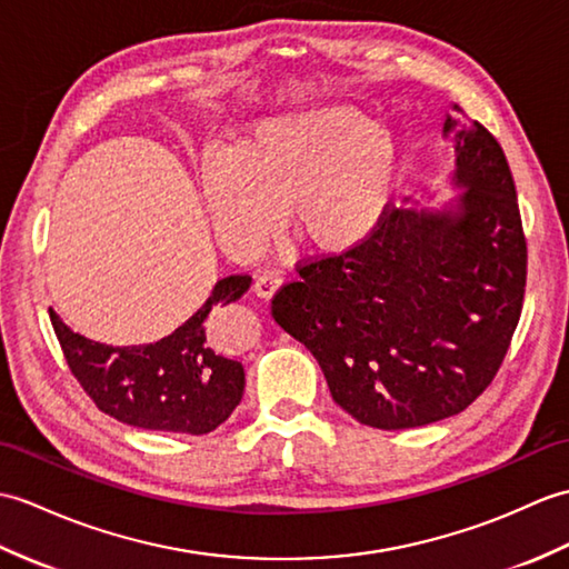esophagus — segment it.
I'll list each match as a JSON object with an SVG mask.
<instances>
[{
  "label": "esophagus",
  "instance_id": "obj_1",
  "mask_svg": "<svg viewBox=\"0 0 569 569\" xmlns=\"http://www.w3.org/2000/svg\"><path fill=\"white\" fill-rule=\"evenodd\" d=\"M281 286H283V276L279 271H263L254 283V293L263 300H271L276 293H279Z\"/></svg>",
  "mask_w": 569,
  "mask_h": 569
}]
</instances>
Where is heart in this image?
<instances>
[{"instance_id": "b5f03b06", "label": "heart", "mask_w": 569, "mask_h": 569, "mask_svg": "<svg viewBox=\"0 0 569 569\" xmlns=\"http://www.w3.org/2000/svg\"><path fill=\"white\" fill-rule=\"evenodd\" d=\"M405 144L341 103L263 118L230 154L208 160L201 193L228 252L249 257L286 218L306 252L339 257L382 228L400 191Z\"/></svg>"}]
</instances>
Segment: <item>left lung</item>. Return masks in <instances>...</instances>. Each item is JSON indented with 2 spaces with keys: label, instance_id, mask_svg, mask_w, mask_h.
<instances>
[{
  "label": "left lung",
  "instance_id": "obj_1",
  "mask_svg": "<svg viewBox=\"0 0 569 569\" xmlns=\"http://www.w3.org/2000/svg\"><path fill=\"white\" fill-rule=\"evenodd\" d=\"M441 208L400 206L353 252L300 267L271 315L320 363L335 402L376 429L453 417L490 386L519 325L526 240L499 142L460 106Z\"/></svg>",
  "mask_w": 569,
  "mask_h": 569
}]
</instances>
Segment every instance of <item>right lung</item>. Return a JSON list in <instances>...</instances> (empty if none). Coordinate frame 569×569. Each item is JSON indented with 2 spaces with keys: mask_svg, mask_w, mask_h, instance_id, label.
<instances>
[{
  "mask_svg": "<svg viewBox=\"0 0 569 569\" xmlns=\"http://www.w3.org/2000/svg\"><path fill=\"white\" fill-rule=\"evenodd\" d=\"M252 276H224L201 308L154 345L91 341L50 310V322L79 386L101 412L128 427L201 436L218 429L244 392V368L222 356L206 325L216 306L240 300Z\"/></svg>",
  "mask_w": 569,
  "mask_h": 569,
  "instance_id": "obj_1",
  "label": "right lung"
}]
</instances>
